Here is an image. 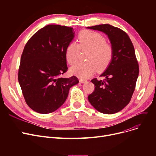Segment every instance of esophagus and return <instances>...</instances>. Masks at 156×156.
I'll use <instances>...</instances> for the list:
<instances>
[{
	"label": "esophagus",
	"instance_id": "1",
	"mask_svg": "<svg viewBox=\"0 0 156 156\" xmlns=\"http://www.w3.org/2000/svg\"><path fill=\"white\" fill-rule=\"evenodd\" d=\"M79 81H80V83H86L87 81V80H85V79H82V78H80Z\"/></svg>",
	"mask_w": 156,
	"mask_h": 156
}]
</instances>
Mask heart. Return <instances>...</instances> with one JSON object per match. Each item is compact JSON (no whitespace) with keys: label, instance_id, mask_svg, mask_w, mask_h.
<instances>
[{"label":"heart","instance_id":"1","mask_svg":"<svg viewBox=\"0 0 156 156\" xmlns=\"http://www.w3.org/2000/svg\"><path fill=\"white\" fill-rule=\"evenodd\" d=\"M79 44L70 43L65 52V57L69 65H74L78 60L80 48L88 49L85 62L78 63L71 68V72L81 78H87L95 72L104 70L113 57L112 45L106 42L105 37L97 31L83 30L78 35Z\"/></svg>","mask_w":156,"mask_h":156}]
</instances>
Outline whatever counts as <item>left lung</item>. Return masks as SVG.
Here are the masks:
<instances>
[{
	"instance_id": "8db88e82",
	"label": "left lung",
	"mask_w": 156,
	"mask_h": 156,
	"mask_svg": "<svg viewBox=\"0 0 156 156\" xmlns=\"http://www.w3.org/2000/svg\"><path fill=\"white\" fill-rule=\"evenodd\" d=\"M108 35L113 48V57L101 76L91 80L94 91L88 96L93 107L104 114H114L129 104L134 92L139 66L133 45L126 33L111 24L88 27Z\"/></svg>"
}]
</instances>
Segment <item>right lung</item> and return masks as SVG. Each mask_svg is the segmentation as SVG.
Returning <instances> with one entry per match:
<instances>
[{
	"label": "right lung",
	"instance_id": "1",
	"mask_svg": "<svg viewBox=\"0 0 156 156\" xmlns=\"http://www.w3.org/2000/svg\"><path fill=\"white\" fill-rule=\"evenodd\" d=\"M73 28L48 24L33 35L21 57L18 81L27 105L41 114L54 112L66 100L70 88L79 82L68 70L65 52L74 38Z\"/></svg>",
	"mask_w": 156,
	"mask_h": 156
}]
</instances>
